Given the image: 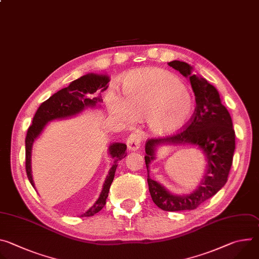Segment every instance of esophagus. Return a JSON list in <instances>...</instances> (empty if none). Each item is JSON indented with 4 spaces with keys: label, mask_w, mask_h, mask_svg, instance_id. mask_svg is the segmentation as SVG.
Masks as SVG:
<instances>
[{
    "label": "esophagus",
    "mask_w": 259,
    "mask_h": 259,
    "mask_svg": "<svg viewBox=\"0 0 259 259\" xmlns=\"http://www.w3.org/2000/svg\"><path fill=\"white\" fill-rule=\"evenodd\" d=\"M140 143H141V137L139 134H131L129 136V138L127 139V147L128 150L131 152H135L137 150H139L140 147Z\"/></svg>",
    "instance_id": "esophagus-1"
}]
</instances>
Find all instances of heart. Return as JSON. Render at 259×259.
I'll return each mask as SVG.
<instances>
[{"label":"heart","instance_id":"1","mask_svg":"<svg viewBox=\"0 0 259 259\" xmlns=\"http://www.w3.org/2000/svg\"><path fill=\"white\" fill-rule=\"evenodd\" d=\"M123 94L113 89L106 93L109 114L123 124H130L132 117L145 118L150 130L159 136L180 131L194 110L188 88L174 73L159 67L128 72L123 79Z\"/></svg>","mask_w":259,"mask_h":259}]
</instances>
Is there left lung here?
<instances>
[{"label": "left lung", "instance_id": "obj_1", "mask_svg": "<svg viewBox=\"0 0 259 259\" xmlns=\"http://www.w3.org/2000/svg\"><path fill=\"white\" fill-rule=\"evenodd\" d=\"M168 65L189 79L197 106L186 130L165 138L149 139L145 143L147 183L154 203L162 210H194L216 195L227 183L236 145L235 130L231 115L213 85L201 76L193 75V66L187 62L173 60ZM167 145L197 146L205 157L204 175L196 189L190 193L174 194L149 176V165L156 158V150Z\"/></svg>", "mask_w": 259, "mask_h": 259}]
</instances>
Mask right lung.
<instances>
[{
    "mask_svg": "<svg viewBox=\"0 0 259 259\" xmlns=\"http://www.w3.org/2000/svg\"><path fill=\"white\" fill-rule=\"evenodd\" d=\"M109 80V77L105 73H87V75L72 81L66 88L53 94L36 110L25 138V169L28 180L34 190L35 187L31 174V153L34 141L40 137L48 123L76 117L88 108L100 107V103L102 102L100 93L106 90ZM95 93H98L96 98L94 97ZM126 144L122 142L109 144L107 154L114 160V163L104 180L98 199L88 210L80 215L81 217L93 216L104 207L118 163L126 157Z\"/></svg>",
    "mask_w": 259,
    "mask_h": 259,
    "instance_id": "add662e5",
    "label": "right lung"
}]
</instances>
